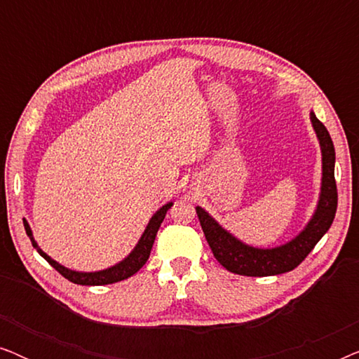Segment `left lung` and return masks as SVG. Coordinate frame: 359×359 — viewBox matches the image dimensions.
<instances>
[{"mask_svg":"<svg viewBox=\"0 0 359 359\" xmlns=\"http://www.w3.org/2000/svg\"><path fill=\"white\" fill-rule=\"evenodd\" d=\"M311 122L316 132L322 154V183L317 208L304 229L289 242L271 248H259L242 240L224 229L204 208L198 205L201 227L205 235L214 257L230 273L242 276H274L292 271L312 252L323 235L328 232L337 212V183H335V147L325 126L311 111Z\"/></svg>","mask_w":359,"mask_h":359,"instance_id":"left-lung-1","label":"left lung"}]
</instances>
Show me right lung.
<instances>
[{
  "label": "right lung",
  "mask_w": 359,
  "mask_h": 359,
  "mask_svg": "<svg viewBox=\"0 0 359 359\" xmlns=\"http://www.w3.org/2000/svg\"><path fill=\"white\" fill-rule=\"evenodd\" d=\"M171 205H173V201H170V203L161 205V208L156 210L154 215H151V219L149 220V224H147L144 233L140 235L139 242H137L134 250H132V252L127 255L124 259H121L119 263L112 264V266H109V268L100 269V271H76V269H70V268L63 266V264H60L53 258L48 257V255L43 252L41 247H39L36 238H34V235H32L31 225H29L27 220L22 219V222H24V229H26L27 237L31 238L32 247L36 248L39 255H41L43 259H47V262L50 263L63 278H67L68 281H72L75 284H81V286H104V284L119 283V281H122V279L134 276V274L139 271L142 266H144V264L147 263V259H149V257H150L156 232H158L160 225H161V222H163L166 210H168Z\"/></svg>",
  "instance_id": "1"
}]
</instances>
